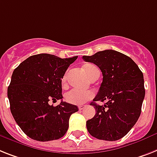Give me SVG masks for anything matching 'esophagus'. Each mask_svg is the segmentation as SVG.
<instances>
[{
    "label": "esophagus",
    "mask_w": 157,
    "mask_h": 157,
    "mask_svg": "<svg viewBox=\"0 0 157 157\" xmlns=\"http://www.w3.org/2000/svg\"><path fill=\"white\" fill-rule=\"evenodd\" d=\"M85 107H86L85 105H80V106H78V109H79L80 111H82V110H83Z\"/></svg>",
    "instance_id": "esophagus-1"
}]
</instances>
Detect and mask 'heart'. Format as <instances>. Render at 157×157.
Here are the masks:
<instances>
[{"mask_svg":"<svg viewBox=\"0 0 157 157\" xmlns=\"http://www.w3.org/2000/svg\"><path fill=\"white\" fill-rule=\"evenodd\" d=\"M94 66L93 65H86V67H84L85 71H86V75L88 77H90V69L94 67ZM67 80V76L65 75L63 78V82L65 83ZM94 96V92L92 90H83L77 89V88H73L70 90L68 92L66 93L65 94V99L69 103L75 105H81L90 100Z\"/></svg>","mask_w":157,"mask_h":157,"instance_id":"obj_1","label":"heart"}]
</instances>
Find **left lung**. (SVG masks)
<instances>
[{
  "label": "left lung",
  "mask_w": 157,
  "mask_h": 157,
  "mask_svg": "<svg viewBox=\"0 0 157 157\" xmlns=\"http://www.w3.org/2000/svg\"><path fill=\"white\" fill-rule=\"evenodd\" d=\"M82 58L102 71L103 82L93 101L105 102L102 106L90 103L96 114L86 121L87 131L99 140H118L128 134L140 116L145 95L143 73L132 58L113 50Z\"/></svg>",
  "instance_id": "1"
}]
</instances>
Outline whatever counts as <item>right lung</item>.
I'll list each match as a JSON object with an SVG mask.
<instances>
[{"instance_id":"obj_1","label":"right lung","mask_w":157,"mask_h":157,"mask_svg":"<svg viewBox=\"0 0 157 157\" xmlns=\"http://www.w3.org/2000/svg\"><path fill=\"white\" fill-rule=\"evenodd\" d=\"M78 56L61 58L49 54L33 55L13 72L8 87L10 111L26 136L37 141L60 139L68 130L69 119L78 111L76 105L61 101L62 78Z\"/></svg>"}]
</instances>
